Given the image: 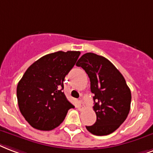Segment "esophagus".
<instances>
[{
    "label": "esophagus",
    "mask_w": 153,
    "mask_h": 153,
    "mask_svg": "<svg viewBox=\"0 0 153 153\" xmlns=\"http://www.w3.org/2000/svg\"><path fill=\"white\" fill-rule=\"evenodd\" d=\"M84 106H85V104H84V102H82V101H79L78 102V109L80 110V111H82L84 109Z\"/></svg>",
    "instance_id": "esophagus-1"
}]
</instances>
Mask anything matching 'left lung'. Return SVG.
Listing matches in <instances>:
<instances>
[{
  "label": "left lung",
  "mask_w": 153,
  "mask_h": 153,
  "mask_svg": "<svg viewBox=\"0 0 153 153\" xmlns=\"http://www.w3.org/2000/svg\"><path fill=\"white\" fill-rule=\"evenodd\" d=\"M76 66L88 74L94 94L97 121L86 129L95 135L111 134L126 120L131 108V94L123 76L106 58L91 52L84 54Z\"/></svg>",
  "instance_id": "1"
}]
</instances>
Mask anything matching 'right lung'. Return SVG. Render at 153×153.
I'll use <instances>...</instances> for the list:
<instances>
[{
	"label": "right lung",
	"mask_w": 153,
	"mask_h": 153,
	"mask_svg": "<svg viewBox=\"0 0 153 153\" xmlns=\"http://www.w3.org/2000/svg\"><path fill=\"white\" fill-rule=\"evenodd\" d=\"M80 51H57L42 56L27 68L17 86L19 110L31 127L51 131L74 105L64 95V81Z\"/></svg>",
	"instance_id": "add662e5"
}]
</instances>
